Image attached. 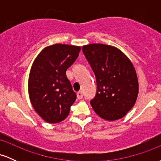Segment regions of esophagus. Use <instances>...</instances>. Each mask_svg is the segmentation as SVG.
I'll list each match as a JSON object with an SVG mask.
<instances>
[{
  "label": "esophagus",
  "instance_id": "1",
  "mask_svg": "<svg viewBox=\"0 0 161 161\" xmlns=\"http://www.w3.org/2000/svg\"><path fill=\"white\" fill-rule=\"evenodd\" d=\"M77 97H78L79 99H82V97H83V95H82V92H77Z\"/></svg>",
  "mask_w": 161,
  "mask_h": 161
}]
</instances>
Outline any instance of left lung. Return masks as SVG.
I'll use <instances>...</instances> for the list:
<instances>
[{
    "label": "left lung",
    "instance_id": "obj_1",
    "mask_svg": "<svg viewBox=\"0 0 161 161\" xmlns=\"http://www.w3.org/2000/svg\"><path fill=\"white\" fill-rule=\"evenodd\" d=\"M96 76L97 93L91 101L96 114L114 121L126 115L136 104L138 81L133 64L114 46L89 44L82 47Z\"/></svg>",
    "mask_w": 161,
    "mask_h": 161
}]
</instances>
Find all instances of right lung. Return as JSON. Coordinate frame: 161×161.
<instances>
[{
	"mask_svg": "<svg viewBox=\"0 0 161 161\" xmlns=\"http://www.w3.org/2000/svg\"><path fill=\"white\" fill-rule=\"evenodd\" d=\"M80 51V46L54 44L42 49L32 63L28 81L29 99L47 123L64 120L76 99L66 71Z\"/></svg>",
	"mask_w": 161,
	"mask_h": 161,
	"instance_id": "obj_1",
	"label": "right lung"
}]
</instances>
